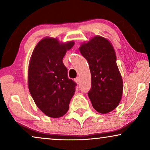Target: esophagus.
Here are the masks:
<instances>
[{
    "label": "esophagus",
    "mask_w": 150,
    "mask_h": 150,
    "mask_svg": "<svg viewBox=\"0 0 150 150\" xmlns=\"http://www.w3.org/2000/svg\"><path fill=\"white\" fill-rule=\"evenodd\" d=\"M74 81H75L76 83H78V84H79V83H80V77H79V76L76 77V79H75Z\"/></svg>",
    "instance_id": "esophagus-1"
}]
</instances>
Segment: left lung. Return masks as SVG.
I'll list each match as a JSON object with an SVG mask.
<instances>
[{"label": "left lung", "instance_id": "obj_1", "mask_svg": "<svg viewBox=\"0 0 150 150\" xmlns=\"http://www.w3.org/2000/svg\"><path fill=\"white\" fill-rule=\"evenodd\" d=\"M79 50L89 65L91 87L88 96L92 106L98 112L108 113L119 105L124 87L113 47L98 35L81 44Z\"/></svg>", "mask_w": 150, "mask_h": 150}]
</instances>
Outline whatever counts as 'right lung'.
<instances>
[{"label": "right lung", "instance_id": "right-lung-1", "mask_svg": "<svg viewBox=\"0 0 150 150\" xmlns=\"http://www.w3.org/2000/svg\"><path fill=\"white\" fill-rule=\"evenodd\" d=\"M74 42L60 43L57 39L45 38L38 44L30 57L28 85L38 107L47 116L61 117L69 109L76 83L67 77L63 59Z\"/></svg>", "mask_w": 150, "mask_h": 150}]
</instances>
